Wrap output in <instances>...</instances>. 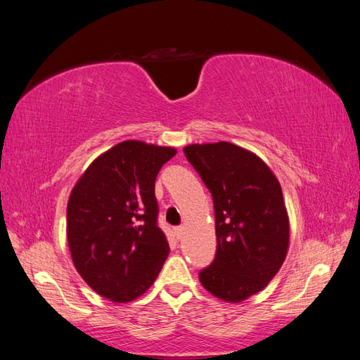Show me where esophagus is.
Instances as JSON below:
<instances>
[{
  "mask_svg": "<svg viewBox=\"0 0 360 360\" xmlns=\"http://www.w3.org/2000/svg\"><path fill=\"white\" fill-rule=\"evenodd\" d=\"M176 237L179 238V240L183 237V226H177L176 228Z\"/></svg>",
  "mask_w": 360,
  "mask_h": 360,
  "instance_id": "34e87169",
  "label": "esophagus"
}]
</instances>
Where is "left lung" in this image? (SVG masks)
I'll return each mask as SVG.
<instances>
[{
  "label": "left lung",
  "instance_id": "left-lung-1",
  "mask_svg": "<svg viewBox=\"0 0 360 360\" xmlns=\"http://www.w3.org/2000/svg\"><path fill=\"white\" fill-rule=\"evenodd\" d=\"M183 151L214 204L216 255L200 271L201 284L224 302H243L267 287L288 252L281 184L255 153L236 144H191Z\"/></svg>",
  "mask_w": 360,
  "mask_h": 360
}]
</instances>
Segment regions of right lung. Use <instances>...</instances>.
I'll use <instances>...</instances> for the list:
<instances>
[{
    "label": "right lung",
    "mask_w": 360,
    "mask_h": 360,
    "mask_svg": "<svg viewBox=\"0 0 360 360\" xmlns=\"http://www.w3.org/2000/svg\"><path fill=\"white\" fill-rule=\"evenodd\" d=\"M172 147L123 141L85 169L68 202V242L81 278L102 297L135 300L169 254L158 226L155 181Z\"/></svg>",
    "instance_id": "obj_1"
}]
</instances>
